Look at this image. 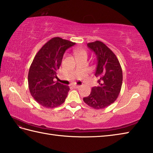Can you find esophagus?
<instances>
[{
	"instance_id": "obj_1",
	"label": "esophagus",
	"mask_w": 153,
	"mask_h": 153,
	"mask_svg": "<svg viewBox=\"0 0 153 153\" xmlns=\"http://www.w3.org/2000/svg\"><path fill=\"white\" fill-rule=\"evenodd\" d=\"M73 86V88H80V86L79 85H74Z\"/></svg>"
}]
</instances>
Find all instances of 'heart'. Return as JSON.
I'll return each mask as SVG.
<instances>
[{"mask_svg": "<svg viewBox=\"0 0 153 153\" xmlns=\"http://www.w3.org/2000/svg\"><path fill=\"white\" fill-rule=\"evenodd\" d=\"M74 55H75L76 58L79 57H87L88 56V53H87V51L84 49H80V48H77L74 50Z\"/></svg>", "mask_w": 153, "mask_h": 153, "instance_id": "obj_1", "label": "heart"}]
</instances>
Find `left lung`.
<instances>
[{
    "mask_svg": "<svg viewBox=\"0 0 153 153\" xmlns=\"http://www.w3.org/2000/svg\"><path fill=\"white\" fill-rule=\"evenodd\" d=\"M87 45L97 57L95 76L99 78V86L92 88L90 94L83 100L91 108L100 110L108 107L117 98L122 86V69L116 55L104 43L96 41Z\"/></svg>",
    "mask_w": 153,
    "mask_h": 153,
    "instance_id": "8db88e82",
    "label": "left lung"
}]
</instances>
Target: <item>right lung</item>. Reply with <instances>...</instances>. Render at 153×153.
<instances>
[{"label": "right lung", "mask_w": 153, "mask_h": 153, "mask_svg": "<svg viewBox=\"0 0 153 153\" xmlns=\"http://www.w3.org/2000/svg\"><path fill=\"white\" fill-rule=\"evenodd\" d=\"M75 43L56 37L47 42L37 53L28 72V86L39 104L53 108L63 104L69 86L54 81L57 79L65 51Z\"/></svg>", "instance_id": "1"}]
</instances>
